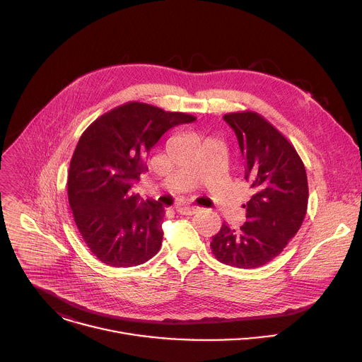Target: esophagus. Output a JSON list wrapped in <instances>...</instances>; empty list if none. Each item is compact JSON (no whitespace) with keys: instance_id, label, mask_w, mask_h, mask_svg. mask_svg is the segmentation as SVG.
I'll return each mask as SVG.
<instances>
[{"instance_id":"34e87169","label":"esophagus","mask_w":362,"mask_h":362,"mask_svg":"<svg viewBox=\"0 0 362 362\" xmlns=\"http://www.w3.org/2000/svg\"><path fill=\"white\" fill-rule=\"evenodd\" d=\"M176 211L180 215H194L199 211V208H196V206H179Z\"/></svg>"}]
</instances>
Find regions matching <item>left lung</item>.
<instances>
[{
    "label": "left lung",
    "instance_id": "left-lung-1",
    "mask_svg": "<svg viewBox=\"0 0 362 362\" xmlns=\"http://www.w3.org/2000/svg\"><path fill=\"white\" fill-rule=\"evenodd\" d=\"M246 162L245 180L253 190L240 229L226 223L211 249L222 264L257 268L276 257L299 230L308 208L306 170L292 143L265 117L250 110L228 113Z\"/></svg>",
    "mask_w": 362,
    "mask_h": 362
}]
</instances>
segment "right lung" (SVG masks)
<instances>
[{"mask_svg":"<svg viewBox=\"0 0 362 362\" xmlns=\"http://www.w3.org/2000/svg\"><path fill=\"white\" fill-rule=\"evenodd\" d=\"M196 117L129 101L95 119L70 162L67 193L83 240L98 261L115 268L147 262L162 246L165 209L130 187L147 170L151 147L172 127Z\"/></svg>","mask_w":362,"mask_h":362,"instance_id":"right-lung-1","label":"right lung"}]
</instances>
